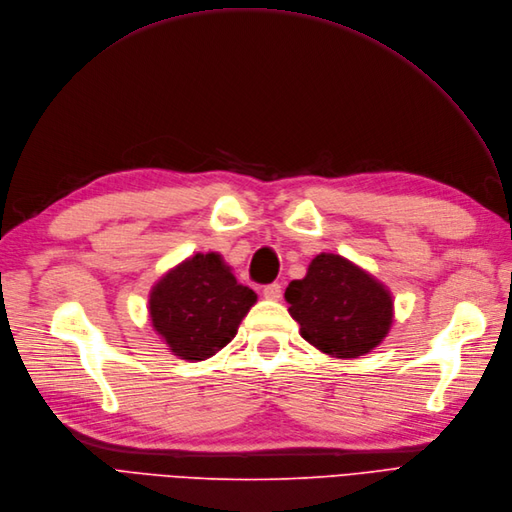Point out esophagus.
Here are the masks:
<instances>
[{
    "label": "esophagus",
    "instance_id": "34e87169",
    "mask_svg": "<svg viewBox=\"0 0 512 512\" xmlns=\"http://www.w3.org/2000/svg\"><path fill=\"white\" fill-rule=\"evenodd\" d=\"M262 296L267 300H279L281 298V285L279 283H269L262 288Z\"/></svg>",
    "mask_w": 512,
    "mask_h": 512
}]
</instances>
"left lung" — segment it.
Listing matches in <instances>:
<instances>
[{
	"instance_id": "obj_1",
	"label": "left lung",
	"mask_w": 512,
	"mask_h": 512,
	"mask_svg": "<svg viewBox=\"0 0 512 512\" xmlns=\"http://www.w3.org/2000/svg\"><path fill=\"white\" fill-rule=\"evenodd\" d=\"M300 336L338 359H355L384 340L393 323V296L370 273L338 254H319L285 290Z\"/></svg>"
}]
</instances>
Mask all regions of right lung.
I'll use <instances>...</instances> for the list:
<instances>
[{"label":"right lung","mask_w":512,"mask_h":512,"mask_svg":"<svg viewBox=\"0 0 512 512\" xmlns=\"http://www.w3.org/2000/svg\"><path fill=\"white\" fill-rule=\"evenodd\" d=\"M256 292L237 283L220 254H195L163 275L151 290L149 313L155 332L170 351L203 361L227 346Z\"/></svg>","instance_id":"add662e5"}]
</instances>
